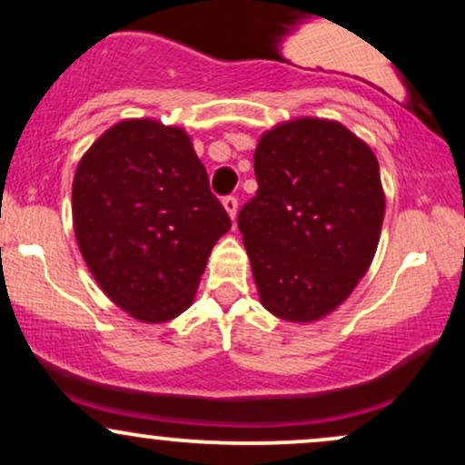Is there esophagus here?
<instances>
[{
  "mask_svg": "<svg viewBox=\"0 0 465 465\" xmlns=\"http://www.w3.org/2000/svg\"><path fill=\"white\" fill-rule=\"evenodd\" d=\"M223 207H225L229 218H232V221H236V214H238V199H236V196H225V199H223Z\"/></svg>",
  "mask_w": 465,
  "mask_h": 465,
  "instance_id": "esophagus-1",
  "label": "esophagus"
}]
</instances>
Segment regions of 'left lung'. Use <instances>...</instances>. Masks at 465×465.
Masks as SVG:
<instances>
[{
	"label": "left lung",
	"mask_w": 465,
	"mask_h": 465,
	"mask_svg": "<svg viewBox=\"0 0 465 465\" xmlns=\"http://www.w3.org/2000/svg\"><path fill=\"white\" fill-rule=\"evenodd\" d=\"M258 192L238 214L262 306L291 323L334 312L370 269L385 218L376 154L341 122L297 117L262 133Z\"/></svg>",
	"instance_id": "obj_1"
}]
</instances>
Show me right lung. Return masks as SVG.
Returning <instances> with one entry per match:
<instances>
[{
    "label": "right lung",
    "mask_w": 465,
    "mask_h": 465,
    "mask_svg": "<svg viewBox=\"0 0 465 465\" xmlns=\"http://www.w3.org/2000/svg\"><path fill=\"white\" fill-rule=\"evenodd\" d=\"M74 233L103 292L142 323L188 311L216 240L232 227L181 126L131 117L78 162Z\"/></svg>",
    "instance_id": "obj_1"
}]
</instances>
